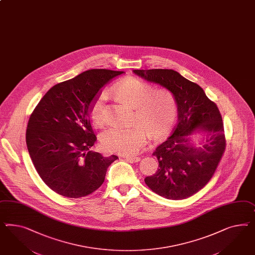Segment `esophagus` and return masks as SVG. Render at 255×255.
Returning a JSON list of instances; mask_svg holds the SVG:
<instances>
[{
    "instance_id": "esophagus-1",
    "label": "esophagus",
    "mask_w": 255,
    "mask_h": 255,
    "mask_svg": "<svg viewBox=\"0 0 255 255\" xmlns=\"http://www.w3.org/2000/svg\"><path fill=\"white\" fill-rule=\"evenodd\" d=\"M125 159L127 161H129V162H134V163H137L138 161H140V158L139 157H137V156H125Z\"/></svg>"
}]
</instances>
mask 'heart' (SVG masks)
Returning a JSON list of instances; mask_svg holds the SVG:
<instances>
[{
  "mask_svg": "<svg viewBox=\"0 0 255 255\" xmlns=\"http://www.w3.org/2000/svg\"><path fill=\"white\" fill-rule=\"evenodd\" d=\"M115 93L135 109L131 127H112L101 136L102 147L110 153L131 155L138 153L145 145L148 132L154 138H161L172 128L178 115L174 96L167 91H154L153 87L136 78L119 82ZM107 93L97 95L89 107V115L96 126L105 122V102Z\"/></svg>",
  "mask_w": 255,
  "mask_h": 255,
  "instance_id": "heart-1",
  "label": "heart"
}]
</instances>
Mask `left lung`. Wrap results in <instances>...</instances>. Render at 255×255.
<instances>
[{
    "label": "left lung",
    "mask_w": 255,
    "mask_h": 255,
    "mask_svg": "<svg viewBox=\"0 0 255 255\" xmlns=\"http://www.w3.org/2000/svg\"><path fill=\"white\" fill-rule=\"evenodd\" d=\"M148 82L169 90L178 104V123L153 152L158 170L144 179L147 186L167 199H184L210 182L226 149L223 119L217 105L196 83L168 69L134 70ZM204 136L196 145L191 137Z\"/></svg>",
    "instance_id": "left-lung-1"
}]
</instances>
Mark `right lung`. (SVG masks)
I'll use <instances>...</instances> for the list:
<instances>
[{
    "mask_svg": "<svg viewBox=\"0 0 255 255\" xmlns=\"http://www.w3.org/2000/svg\"><path fill=\"white\" fill-rule=\"evenodd\" d=\"M123 73L86 71L50 88L30 115L26 131L29 156L41 179L58 195L79 198L92 194L118 158L89 150L97 140L89 107L101 89Z\"/></svg>",
    "mask_w": 255,
    "mask_h": 255,
    "instance_id": "1",
    "label": "right lung"
}]
</instances>
